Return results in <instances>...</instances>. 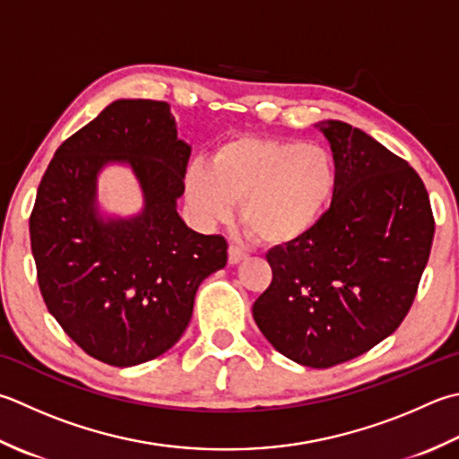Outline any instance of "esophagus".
I'll return each mask as SVG.
<instances>
[{"label":"esophagus","mask_w":459,"mask_h":459,"mask_svg":"<svg viewBox=\"0 0 459 459\" xmlns=\"http://www.w3.org/2000/svg\"><path fill=\"white\" fill-rule=\"evenodd\" d=\"M242 258H247L245 250H242V248L237 247V245H230V247H229V263H230V264H237V263H240Z\"/></svg>","instance_id":"34e87169"}]
</instances>
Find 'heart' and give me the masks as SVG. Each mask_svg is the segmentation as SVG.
Segmentation results:
<instances>
[{"instance_id":"b5f03b06","label":"heart","mask_w":459,"mask_h":459,"mask_svg":"<svg viewBox=\"0 0 459 459\" xmlns=\"http://www.w3.org/2000/svg\"><path fill=\"white\" fill-rule=\"evenodd\" d=\"M334 186V160L325 147L260 137L224 143L209 169L196 167L186 178L188 199L204 221H224L238 203L245 229L273 247L310 232Z\"/></svg>"}]
</instances>
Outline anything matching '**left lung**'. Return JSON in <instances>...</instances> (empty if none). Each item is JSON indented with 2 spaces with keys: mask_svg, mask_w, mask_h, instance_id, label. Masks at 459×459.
<instances>
[{
  "mask_svg": "<svg viewBox=\"0 0 459 459\" xmlns=\"http://www.w3.org/2000/svg\"><path fill=\"white\" fill-rule=\"evenodd\" d=\"M320 129L334 155L332 203L302 238L268 250L273 282L253 304L268 342L308 368L352 360L402 325L436 229L408 160L348 123Z\"/></svg>",
  "mask_w": 459,
  "mask_h": 459,
  "instance_id": "8db88e82",
  "label": "left lung"
}]
</instances>
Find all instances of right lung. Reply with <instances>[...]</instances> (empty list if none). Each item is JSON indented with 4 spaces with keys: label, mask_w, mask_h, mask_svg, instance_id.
Segmentation results:
<instances>
[{
    "label": "right lung",
    "mask_w": 459,
    "mask_h": 459,
    "mask_svg": "<svg viewBox=\"0 0 459 459\" xmlns=\"http://www.w3.org/2000/svg\"><path fill=\"white\" fill-rule=\"evenodd\" d=\"M191 147L177 139L165 101L121 99L61 143L30 217L43 302L74 342L109 366L160 356L183 336L195 294L227 264L222 235H201L177 212ZM125 160L146 193V211L105 223L94 178Z\"/></svg>",
    "instance_id": "right-lung-1"
}]
</instances>
